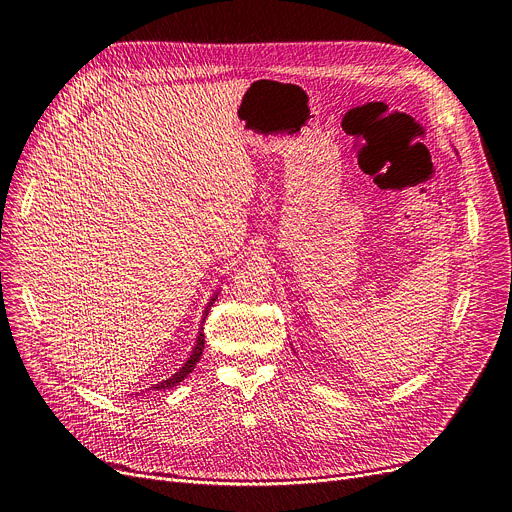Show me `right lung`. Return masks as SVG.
<instances>
[{"mask_svg": "<svg viewBox=\"0 0 512 512\" xmlns=\"http://www.w3.org/2000/svg\"><path fill=\"white\" fill-rule=\"evenodd\" d=\"M214 300H216V296L210 300V304L206 306V312H204V321H206V316H208V310H210V306L214 304ZM202 350H204V333H202V329H200V335H198V342H196V348H193V352H191V356L187 358V362L183 364V367L173 375V377H168L166 381H160V383H156L154 387H150V389H168V387H173V385H177V383H181L193 369H196V362L200 360V356H202Z\"/></svg>", "mask_w": 512, "mask_h": 512, "instance_id": "1", "label": "right lung"}]
</instances>
